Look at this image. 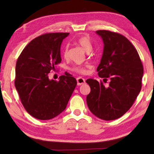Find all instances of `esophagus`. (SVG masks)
<instances>
[{"label": "esophagus", "instance_id": "obj_1", "mask_svg": "<svg viewBox=\"0 0 154 154\" xmlns=\"http://www.w3.org/2000/svg\"><path fill=\"white\" fill-rule=\"evenodd\" d=\"M77 85H83L85 83V80L82 77H77Z\"/></svg>", "mask_w": 154, "mask_h": 154}]
</instances>
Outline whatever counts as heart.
Returning <instances> with one entry per match:
<instances>
[{"label":"heart","instance_id":"b5f03b06","mask_svg":"<svg viewBox=\"0 0 154 154\" xmlns=\"http://www.w3.org/2000/svg\"><path fill=\"white\" fill-rule=\"evenodd\" d=\"M77 43L80 46L83 48V50L85 51L87 53L90 54L91 51L93 49V44L91 42L90 38L87 36V35H83L81 36L77 40ZM63 56L64 58L66 59L68 56V46H65L63 48V52H62ZM72 70L73 71L76 72V73H80V74H85L87 73V69L86 66H76L72 68Z\"/></svg>","mask_w":154,"mask_h":154}]
</instances>
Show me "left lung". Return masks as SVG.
Returning <instances> with one entry per match:
<instances>
[{"label": "left lung", "mask_w": 154, "mask_h": 154, "mask_svg": "<svg viewBox=\"0 0 154 154\" xmlns=\"http://www.w3.org/2000/svg\"><path fill=\"white\" fill-rule=\"evenodd\" d=\"M104 49L97 71L103 81L89 79L91 88L87 104L94 116L113 120L123 116L134 103L141 91L143 65L136 49L128 39L109 30H97Z\"/></svg>", "instance_id": "left-lung-1"}]
</instances>
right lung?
<instances>
[{"instance_id":"add662e5","label":"right lung","mask_w":154,"mask_h":154,"mask_svg":"<svg viewBox=\"0 0 154 154\" xmlns=\"http://www.w3.org/2000/svg\"><path fill=\"white\" fill-rule=\"evenodd\" d=\"M69 34L47 33L34 38L16 62L15 87L26 110L37 119L50 120L63 112L77 85L68 73L58 81L48 77L61 63V44Z\"/></svg>"}]
</instances>
